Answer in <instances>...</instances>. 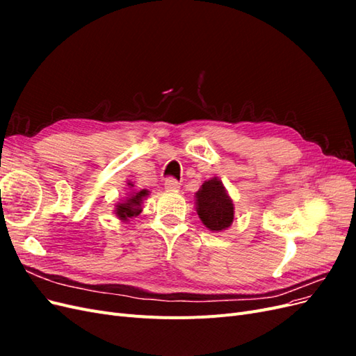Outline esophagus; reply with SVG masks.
<instances>
[{
    "label": "esophagus",
    "mask_w": 356,
    "mask_h": 356,
    "mask_svg": "<svg viewBox=\"0 0 356 356\" xmlns=\"http://www.w3.org/2000/svg\"><path fill=\"white\" fill-rule=\"evenodd\" d=\"M165 187H166V190H178L179 188V182L175 178H166Z\"/></svg>",
    "instance_id": "esophagus-1"
}]
</instances>
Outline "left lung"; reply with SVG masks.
I'll return each mask as SVG.
<instances>
[{
  "instance_id": "1",
  "label": "left lung",
  "mask_w": 356,
  "mask_h": 356,
  "mask_svg": "<svg viewBox=\"0 0 356 356\" xmlns=\"http://www.w3.org/2000/svg\"><path fill=\"white\" fill-rule=\"evenodd\" d=\"M196 211L204 227L211 232H222L232 225L234 204L217 177L204 181L196 193Z\"/></svg>"
}]
</instances>
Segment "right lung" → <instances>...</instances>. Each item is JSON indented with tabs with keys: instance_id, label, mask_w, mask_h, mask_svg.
Listing matches in <instances>:
<instances>
[{
	"instance_id": "obj_1",
	"label": "right lung",
	"mask_w": 356,
	"mask_h": 356,
	"mask_svg": "<svg viewBox=\"0 0 356 356\" xmlns=\"http://www.w3.org/2000/svg\"><path fill=\"white\" fill-rule=\"evenodd\" d=\"M127 186L131 187V193L127 195L126 200H123L122 203H117L115 209H114L117 218H120L122 221H129V218H134V217H136V215L141 213L143 200H144V197L148 196V190L135 191V190H132V187H134L132 182H129Z\"/></svg>"
}]
</instances>
